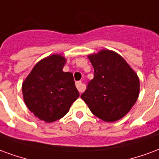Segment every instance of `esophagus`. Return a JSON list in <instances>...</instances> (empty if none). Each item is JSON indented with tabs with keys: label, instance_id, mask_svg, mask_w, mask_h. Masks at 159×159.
Masks as SVG:
<instances>
[{
	"label": "esophagus",
	"instance_id": "1",
	"mask_svg": "<svg viewBox=\"0 0 159 159\" xmlns=\"http://www.w3.org/2000/svg\"><path fill=\"white\" fill-rule=\"evenodd\" d=\"M75 84H76V87L78 89V91H80V92H82L83 90H84V84L81 83V81H77V82L75 83Z\"/></svg>",
	"mask_w": 159,
	"mask_h": 159
}]
</instances>
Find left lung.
<instances>
[{
    "label": "left lung",
    "mask_w": 159,
    "mask_h": 159,
    "mask_svg": "<svg viewBox=\"0 0 159 159\" xmlns=\"http://www.w3.org/2000/svg\"><path fill=\"white\" fill-rule=\"evenodd\" d=\"M94 78L81 98L91 113L105 122H114L129 112L137 101L140 81L122 57L109 50L88 56Z\"/></svg>",
    "instance_id": "1"
}]
</instances>
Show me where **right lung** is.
I'll use <instances>...</instances> for the list:
<instances>
[{
    "label": "right lung",
    "instance_id": "add662e5",
    "mask_svg": "<svg viewBox=\"0 0 159 159\" xmlns=\"http://www.w3.org/2000/svg\"><path fill=\"white\" fill-rule=\"evenodd\" d=\"M66 59L54 54L37 62L23 82L24 102L40 120L52 123L66 115L80 97L73 74L63 72Z\"/></svg>",
    "mask_w": 159,
    "mask_h": 159
}]
</instances>
